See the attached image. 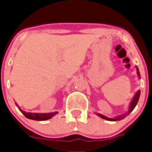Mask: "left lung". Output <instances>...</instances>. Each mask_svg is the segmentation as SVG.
Instances as JSON below:
<instances>
[{"label": "left lung", "instance_id": "obj_1", "mask_svg": "<svg viewBox=\"0 0 152 152\" xmlns=\"http://www.w3.org/2000/svg\"><path fill=\"white\" fill-rule=\"evenodd\" d=\"M137 70L138 76H140V74L139 69H138V67H137ZM140 91H138V92L136 94H135V96H134V97L133 100H132V103H131L130 107H129V112H128V113H127V114H125V115H123V116H120V117H116V118H114V119H112V118H107V117H104V116L101 115V114H99V115L100 117H102V118H103V119H105V120H110V121H116V120H121V119H123V117H126V115H128V114H129V113H130V112L132 111V110H133L134 108V107H135V106H136V104H137V103L138 100H139V98H140Z\"/></svg>", "mask_w": 152, "mask_h": 152}]
</instances>
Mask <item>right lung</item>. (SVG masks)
<instances>
[{"mask_svg":"<svg viewBox=\"0 0 152 152\" xmlns=\"http://www.w3.org/2000/svg\"><path fill=\"white\" fill-rule=\"evenodd\" d=\"M17 105V104H16ZM20 111L23 113V115L28 119L34 120H39V121H42V120H47L48 119L51 118L53 116H55L57 113V112H54V113H26L23 110H20Z\"/></svg>","mask_w":152,"mask_h":152,"instance_id":"right-lung-1","label":"right lung"}]
</instances>
